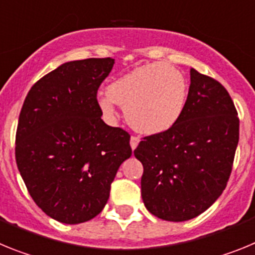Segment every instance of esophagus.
Instances as JSON below:
<instances>
[{"mask_svg": "<svg viewBox=\"0 0 255 255\" xmlns=\"http://www.w3.org/2000/svg\"><path fill=\"white\" fill-rule=\"evenodd\" d=\"M139 144V138L136 136V135H132L131 138H130V147H131V149L134 150L135 148L138 147Z\"/></svg>", "mask_w": 255, "mask_h": 255, "instance_id": "34e87169", "label": "esophagus"}]
</instances>
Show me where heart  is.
I'll return each mask as SVG.
<instances>
[{
    "label": "heart",
    "instance_id": "heart-1",
    "mask_svg": "<svg viewBox=\"0 0 255 255\" xmlns=\"http://www.w3.org/2000/svg\"><path fill=\"white\" fill-rule=\"evenodd\" d=\"M98 101L107 119L116 117L115 103L125 110L128 123L143 134H159L172 128L185 107L188 84L179 70L153 62L131 70L107 87Z\"/></svg>",
    "mask_w": 255,
    "mask_h": 255
}]
</instances>
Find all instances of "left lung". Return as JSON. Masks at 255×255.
<instances>
[{
	"label": "left lung",
	"mask_w": 255,
	"mask_h": 255,
	"mask_svg": "<svg viewBox=\"0 0 255 255\" xmlns=\"http://www.w3.org/2000/svg\"><path fill=\"white\" fill-rule=\"evenodd\" d=\"M239 143V117L229 92L190 69V87L177 123L144 136L134 155L143 164L141 198L148 211L181 222L203 213L222 194Z\"/></svg>",
	"instance_id": "8db88e82"
}]
</instances>
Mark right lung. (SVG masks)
<instances>
[{
  "label": "right lung",
  "mask_w": 255,
  "mask_h": 255,
  "mask_svg": "<svg viewBox=\"0 0 255 255\" xmlns=\"http://www.w3.org/2000/svg\"><path fill=\"white\" fill-rule=\"evenodd\" d=\"M114 64L111 57L62 64L30 88L20 111L17 168L35 204L62 224L100 215L131 155L130 134L105 124L97 101Z\"/></svg>",
  "instance_id": "1"
}]
</instances>
